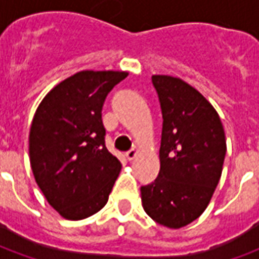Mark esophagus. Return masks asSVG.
<instances>
[{
  "label": "esophagus",
  "mask_w": 259,
  "mask_h": 259,
  "mask_svg": "<svg viewBox=\"0 0 259 259\" xmlns=\"http://www.w3.org/2000/svg\"><path fill=\"white\" fill-rule=\"evenodd\" d=\"M139 152H140V147H133L132 150H129V151L126 152V158H127L129 161H132V159H135V158L139 155Z\"/></svg>",
  "instance_id": "esophagus-1"
}]
</instances>
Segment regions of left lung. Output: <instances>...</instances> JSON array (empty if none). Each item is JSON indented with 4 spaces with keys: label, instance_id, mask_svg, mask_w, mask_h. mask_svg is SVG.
<instances>
[{
    "label": "left lung",
    "instance_id": "8db88e82",
    "mask_svg": "<svg viewBox=\"0 0 259 259\" xmlns=\"http://www.w3.org/2000/svg\"><path fill=\"white\" fill-rule=\"evenodd\" d=\"M162 109L161 169L141 187L147 215L169 229L195 221L211 201L226 155V137L217 109L185 80L154 74Z\"/></svg>",
    "mask_w": 259,
    "mask_h": 259
}]
</instances>
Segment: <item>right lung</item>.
<instances>
[{
  "mask_svg": "<svg viewBox=\"0 0 259 259\" xmlns=\"http://www.w3.org/2000/svg\"><path fill=\"white\" fill-rule=\"evenodd\" d=\"M120 70H81L42 98L31 120L29 157L37 186L59 215L80 221L108 202L122 163L105 147L101 109Z\"/></svg>",
  "mask_w": 259,
  "mask_h": 259,
  "instance_id": "add662e5",
  "label": "right lung"
}]
</instances>
